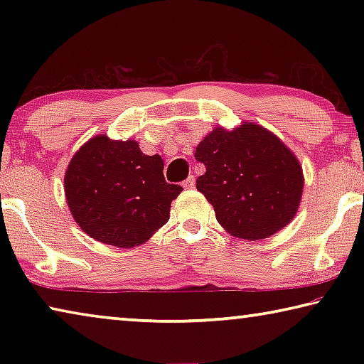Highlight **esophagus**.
<instances>
[{
    "instance_id": "1",
    "label": "esophagus",
    "mask_w": 364,
    "mask_h": 364,
    "mask_svg": "<svg viewBox=\"0 0 364 364\" xmlns=\"http://www.w3.org/2000/svg\"><path fill=\"white\" fill-rule=\"evenodd\" d=\"M183 186H184V188H186V189H193V188H194V176H193V175H191V176L188 178V180L183 183Z\"/></svg>"
}]
</instances>
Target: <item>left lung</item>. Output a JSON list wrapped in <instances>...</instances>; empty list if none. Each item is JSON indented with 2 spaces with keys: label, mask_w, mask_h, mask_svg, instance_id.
I'll list each match as a JSON object with an SVG mask.
<instances>
[{
  "label": "left lung",
  "mask_w": 364,
  "mask_h": 364,
  "mask_svg": "<svg viewBox=\"0 0 364 364\" xmlns=\"http://www.w3.org/2000/svg\"><path fill=\"white\" fill-rule=\"evenodd\" d=\"M205 165L196 188L231 236L260 241L294 220L304 193V170L282 141L254 122L234 130L215 127L196 147Z\"/></svg>",
  "instance_id": "left-lung-1"
}]
</instances>
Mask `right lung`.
Masks as SVG:
<instances>
[{
    "instance_id": "obj_1",
    "label": "right lung",
    "mask_w": 364,
    "mask_h": 364,
    "mask_svg": "<svg viewBox=\"0 0 364 364\" xmlns=\"http://www.w3.org/2000/svg\"><path fill=\"white\" fill-rule=\"evenodd\" d=\"M64 191L73 220L90 237L132 249L167 223L183 188L165 181L159 154L146 156L134 139L97 134L73 154Z\"/></svg>"
}]
</instances>
